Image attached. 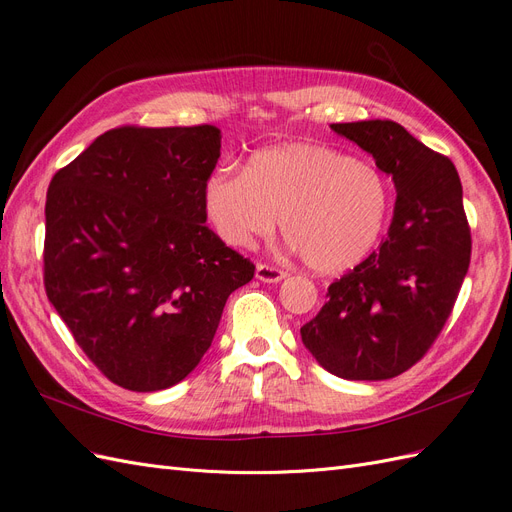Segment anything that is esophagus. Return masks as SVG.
Listing matches in <instances>:
<instances>
[{"mask_svg":"<svg viewBox=\"0 0 512 512\" xmlns=\"http://www.w3.org/2000/svg\"><path fill=\"white\" fill-rule=\"evenodd\" d=\"M286 275H288V271H284V269H280V267L267 265V262H260V265L256 267V277H258L260 282H265V284H275V282H282Z\"/></svg>","mask_w":512,"mask_h":512,"instance_id":"esophagus-1","label":"esophagus"}]
</instances>
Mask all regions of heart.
I'll return each instance as SVG.
<instances>
[{"instance_id": "obj_1", "label": "heart", "mask_w": 512, "mask_h": 512, "mask_svg": "<svg viewBox=\"0 0 512 512\" xmlns=\"http://www.w3.org/2000/svg\"><path fill=\"white\" fill-rule=\"evenodd\" d=\"M203 198L211 226L228 245L269 237L282 218L288 245L322 273L354 267L374 250L391 209L376 164L314 143L260 149L245 168H218Z\"/></svg>"}]
</instances>
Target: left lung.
<instances>
[{
	"label": "left lung",
	"mask_w": 512,
	"mask_h": 512,
	"mask_svg": "<svg viewBox=\"0 0 512 512\" xmlns=\"http://www.w3.org/2000/svg\"><path fill=\"white\" fill-rule=\"evenodd\" d=\"M395 181L389 232L339 277L301 327L314 359L346 380H389L423 359L451 316L472 235L455 164L391 119L333 123Z\"/></svg>",
	"instance_id": "1"
}]
</instances>
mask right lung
Returning a JSON list of instances; mask_svg holds the SVG:
<instances>
[{
  "mask_svg": "<svg viewBox=\"0 0 512 512\" xmlns=\"http://www.w3.org/2000/svg\"><path fill=\"white\" fill-rule=\"evenodd\" d=\"M215 126L104 132L46 192L44 290L74 342L128 391L181 382L254 262L205 224Z\"/></svg>",
  "mask_w": 512,
  "mask_h": 512,
  "instance_id": "obj_1",
  "label": "right lung"
}]
</instances>
